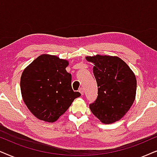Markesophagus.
<instances>
[{"mask_svg": "<svg viewBox=\"0 0 157 157\" xmlns=\"http://www.w3.org/2000/svg\"><path fill=\"white\" fill-rule=\"evenodd\" d=\"M79 92H80L81 95H83V94H84V89H83L82 87H80V88L79 89Z\"/></svg>", "mask_w": 157, "mask_h": 157, "instance_id": "1", "label": "esophagus"}]
</instances>
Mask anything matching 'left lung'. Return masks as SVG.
<instances>
[{
	"label": "left lung",
	"instance_id": "8db88e82",
	"mask_svg": "<svg viewBox=\"0 0 157 157\" xmlns=\"http://www.w3.org/2000/svg\"><path fill=\"white\" fill-rule=\"evenodd\" d=\"M93 63V74L98 85V97L90 109L103 124L120 120L135 100L136 78L126 62L116 56L86 57Z\"/></svg>",
	"mask_w": 157,
	"mask_h": 157
}]
</instances>
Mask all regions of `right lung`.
<instances>
[{
    "mask_svg": "<svg viewBox=\"0 0 157 157\" xmlns=\"http://www.w3.org/2000/svg\"><path fill=\"white\" fill-rule=\"evenodd\" d=\"M68 64L66 59L44 54L23 71L20 82L23 100L39 120L54 122L81 95L72 88V75L66 70Z\"/></svg>",
    "mask_w": 157,
    "mask_h": 157,
    "instance_id": "1",
    "label": "right lung"
}]
</instances>
